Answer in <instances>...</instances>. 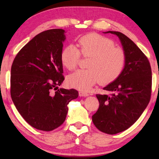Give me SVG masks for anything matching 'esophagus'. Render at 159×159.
Returning a JSON list of instances; mask_svg holds the SVG:
<instances>
[{
	"mask_svg": "<svg viewBox=\"0 0 159 159\" xmlns=\"http://www.w3.org/2000/svg\"><path fill=\"white\" fill-rule=\"evenodd\" d=\"M89 95L87 93L83 92V91H79V96L80 97H87Z\"/></svg>",
	"mask_w": 159,
	"mask_h": 159,
	"instance_id": "esophagus-1",
	"label": "esophagus"
}]
</instances>
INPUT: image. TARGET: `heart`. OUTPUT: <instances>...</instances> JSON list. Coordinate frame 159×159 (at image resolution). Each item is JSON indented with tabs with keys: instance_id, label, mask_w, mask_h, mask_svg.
Here are the masks:
<instances>
[{
	"instance_id": "1",
	"label": "heart",
	"mask_w": 159,
	"mask_h": 159,
	"mask_svg": "<svg viewBox=\"0 0 159 159\" xmlns=\"http://www.w3.org/2000/svg\"><path fill=\"white\" fill-rule=\"evenodd\" d=\"M78 47L70 45L61 51V61L69 70L77 67L80 54L90 57L87 63L88 69L78 70L70 75L67 83L72 88L88 91L100 81L109 84L117 79L124 69L126 56L123 49L115 47L112 40L98 34H88L79 38Z\"/></svg>"
}]
</instances>
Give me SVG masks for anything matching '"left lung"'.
<instances>
[{"mask_svg":"<svg viewBox=\"0 0 159 159\" xmlns=\"http://www.w3.org/2000/svg\"><path fill=\"white\" fill-rule=\"evenodd\" d=\"M118 36L126 56L121 74L104 88L109 95L97 94L99 106L93 115L95 127L101 132L114 134L127 130L146 109L152 94V69L147 56L122 33L109 31Z\"/></svg>","mask_w":159,"mask_h":159,"instance_id":"left-lung-1","label":"left lung"}]
</instances>
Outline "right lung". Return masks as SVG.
Listing matches in <instances>:
<instances>
[{
	"label": "right lung",
	"instance_id": "obj_1",
	"mask_svg": "<svg viewBox=\"0 0 159 159\" xmlns=\"http://www.w3.org/2000/svg\"><path fill=\"white\" fill-rule=\"evenodd\" d=\"M64 30L36 35L19 51L11 67L10 95L17 111L32 127L53 130L64 122L75 89H58L64 80L61 53Z\"/></svg>",
	"mask_w": 159,
	"mask_h": 159
}]
</instances>
